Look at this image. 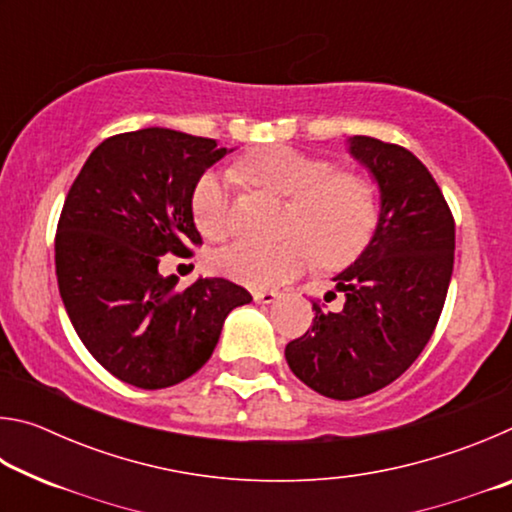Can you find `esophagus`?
Instances as JSON below:
<instances>
[{"label": "esophagus", "instance_id": "1", "mask_svg": "<svg viewBox=\"0 0 512 512\" xmlns=\"http://www.w3.org/2000/svg\"><path fill=\"white\" fill-rule=\"evenodd\" d=\"M253 298H255V302H259V305H271V302H275L277 298H280V293L268 291V289H255L253 291Z\"/></svg>", "mask_w": 512, "mask_h": 512}]
</instances>
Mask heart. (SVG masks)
Segmentation results:
<instances>
[{
  "mask_svg": "<svg viewBox=\"0 0 512 512\" xmlns=\"http://www.w3.org/2000/svg\"><path fill=\"white\" fill-rule=\"evenodd\" d=\"M239 176L250 185L291 198L284 219L287 235L264 244L235 239L212 250L216 273L246 287H275L296 277L316 262L345 266L370 244L377 228V198L359 173L336 171L325 158L307 155L291 146H264L237 164ZM192 212L198 230L221 239L230 230L228 176L205 171L194 187Z\"/></svg>",
  "mask_w": 512,
  "mask_h": 512,
  "instance_id": "obj_1",
  "label": "heart"
}]
</instances>
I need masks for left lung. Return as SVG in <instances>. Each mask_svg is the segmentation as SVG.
I'll return each mask as SVG.
<instances>
[{"label": "left lung", "mask_w": 512, "mask_h": 512, "mask_svg": "<svg viewBox=\"0 0 512 512\" xmlns=\"http://www.w3.org/2000/svg\"><path fill=\"white\" fill-rule=\"evenodd\" d=\"M345 144L379 189L375 235L332 277L343 309L314 305V325L284 350L293 375L332 400L375 393L418 359L454 268V219L427 167L375 137L354 135Z\"/></svg>", "instance_id": "obj_1"}]
</instances>
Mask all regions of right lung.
<instances>
[{
	"mask_svg": "<svg viewBox=\"0 0 512 512\" xmlns=\"http://www.w3.org/2000/svg\"><path fill=\"white\" fill-rule=\"evenodd\" d=\"M230 151L171 128L103 140L65 198L56 277L67 316L110 375L158 391L192 377L219 343L225 318L253 296L223 277L176 289L160 257L201 244L192 196Z\"/></svg>",
	"mask_w": 512,
	"mask_h": 512,
	"instance_id": "obj_1",
	"label": "right lung"
}]
</instances>
